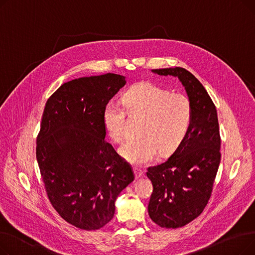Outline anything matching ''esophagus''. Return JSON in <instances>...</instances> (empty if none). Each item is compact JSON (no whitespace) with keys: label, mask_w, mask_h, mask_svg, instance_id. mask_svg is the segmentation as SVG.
I'll return each mask as SVG.
<instances>
[{"label":"esophagus","mask_w":255,"mask_h":255,"mask_svg":"<svg viewBox=\"0 0 255 255\" xmlns=\"http://www.w3.org/2000/svg\"><path fill=\"white\" fill-rule=\"evenodd\" d=\"M133 171H134V176H135V179H139L142 175H143V172H142V170L140 169V168H138V167H133Z\"/></svg>","instance_id":"34e87169"}]
</instances>
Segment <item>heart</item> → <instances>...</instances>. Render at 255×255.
Wrapping results in <instances>:
<instances>
[{"label":"heart","instance_id":"1","mask_svg":"<svg viewBox=\"0 0 255 255\" xmlns=\"http://www.w3.org/2000/svg\"><path fill=\"white\" fill-rule=\"evenodd\" d=\"M123 104L130 115L143 116L138 133L120 149L121 155L132 164H148L159 156L175 151L184 140L192 119L189 98L181 93H169L155 84L143 82L129 89ZM104 129L113 140L125 135V110L119 101L107 102L102 113Z\"/></svg>","mask_w":255,"mask_h":255}]
</instances>
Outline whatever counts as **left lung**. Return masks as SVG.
<instances>
[{"instance_id":"1","label":"left lung","mask_w":255,"mask_h":255,"mask_svg":"<svg viewBox=\"0 0 255 255\" xmlns=\"http://www.w3.org/2000/svg\"><path fill=\"white\" fill-rule=\"evenodd\" d=\"M178 77L192 106L187 135L165 162L148 168L153 185L148 212L161 227L178 229L198 217L207 206L220 164L217 111L199 80L181 67L153 69Z\"/></svg>"}]
</instances>
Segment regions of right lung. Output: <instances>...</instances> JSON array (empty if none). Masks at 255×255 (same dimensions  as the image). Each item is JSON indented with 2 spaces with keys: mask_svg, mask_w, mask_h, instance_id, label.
Masks as SVG:
<instances>
[{
  "mask_svg": "<svg viewBox=\"0 0 255 255\" xmlns=\"http://www.w3.org/2000/svg\"><path fill=\"white\" fill-rule=\"evenodd\" d=\"M126 84L106 73L63 84L47 100L36 158L52 207L68 223L95 231L109 223L115 203L134 180L131 166L104 138L107 102Z\"/></svg>",
  "mask_w": 255,
  "mask_h": 255,
  "instance_id": "right-lung-1",
  "label": "right lung"
}]
</instances>
